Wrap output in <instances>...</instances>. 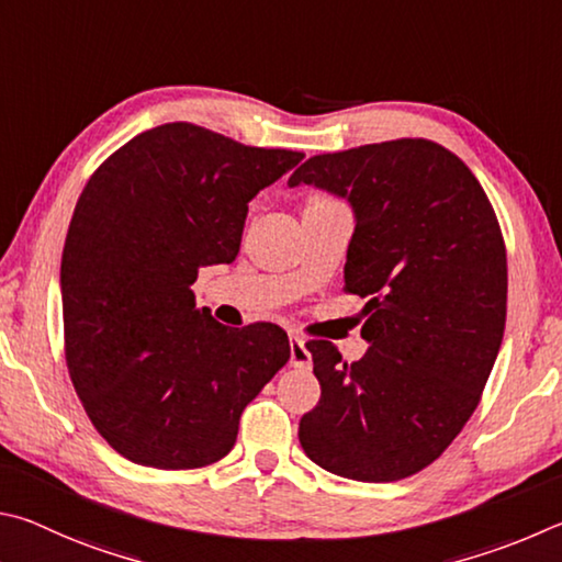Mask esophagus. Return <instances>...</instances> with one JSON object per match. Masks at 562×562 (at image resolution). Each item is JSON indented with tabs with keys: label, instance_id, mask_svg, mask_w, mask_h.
<instances>
[{
	"label": "esophagus",
	"instance_id": "obj_1",
	"mask_svg": "<svg viewBox=\"0 0 562 562\" xmlns=\"http://www.w3.org/2000/svg\"><path fill=\"white\" fill-rule=\"evenodd\" d=\"M291 366L293 368H301V370H308L311 368V352L306 348V342L299 336H291Z\"/></svg>",
	"mask_w": 562,
	"mask_h": 562
}]
</instances>
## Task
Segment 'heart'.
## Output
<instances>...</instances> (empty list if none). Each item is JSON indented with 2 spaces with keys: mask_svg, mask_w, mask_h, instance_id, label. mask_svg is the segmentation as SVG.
Here are the masks:
<instances>
[{
  "mask_svg": "<svg viewBox=\"0 0 562 562\" xmlns=\"http://www.w3.org/2000/svg\"><path fill=\"white\" fill-rule=\"evenodd\" d=\"M323 202H336V200H330V196H313L308 204H323Z\"/></svg>",
  "mask_w": 562,
  "mask_h": 562,
  "instance_id": "obj_1",
  "label": "heart"
}]
</instances>
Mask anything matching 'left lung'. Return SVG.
<instances>
[{
	"instance_id": "obj_1",
	"label": "left lung",
	"mask_w": 562,
	"mask_h": 562,
	"mask_svg": "<svg viewBox=\"0 0 562 562\" xmlns=\"http://www.w3.org/2000/svg\"><path fill=\"white\" fill-rule=\"evenodd\" d=\"M356 212L346 291L366 299L358 362L308 340L321 400L299 439L330 474L385 484L441 457L474 415L506 328V244L474 172L425 137L313 155L289 180Z\"/></svg>"
}]
</instances>
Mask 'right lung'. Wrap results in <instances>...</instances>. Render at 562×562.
Listing matches in <instances>:
<instances>
[{
	"instance_id": "add662e5",
	"label": "right lung",
	"mask_w": 562,
	"mask_h": 562,
	"mask_svg": "<svg viewBox=\"0 0 562 562\" xmlns=\"http://www.w3.org/2000/svg\"><path fill=\"white\" fill-rule=\"evenodd\" d=\"M301 160L165 123L86 182L61 256L66 366L98 435L133 464L220 461L244 407L289 362L286 330L222 326L192 283L236 259L249 202Z\"/></svg>"
}]
</instances>
